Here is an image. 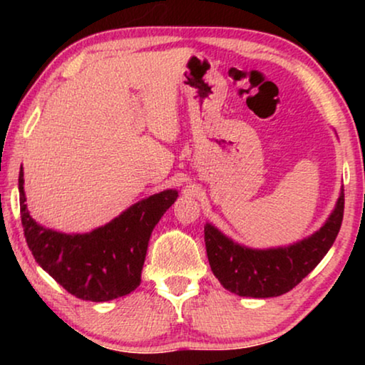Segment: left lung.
<instances>
[{
    "label": "left lung",
    "instance_id": "left-lung-1",
    "mask_svg": "<svg viewBox=\"0 0 365 365\" xmlns=\"http://www.w3.org/2000/svg\"><path fill=\"white\" fill-rule=\"evenodd\" d=\"M344 217V187L334 211L321 229L281 247L242 246L211 222L204 226L209 266L224 289L242 297H277L296 287L326 256L336 241Z\"/></svg>",
    "mask_w": 365,
    "mask_h": 365
}]
</instances>
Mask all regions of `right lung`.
<instances>
[{
    "label": "right lung",
    "instance_id": "add662e5",
    "mask_svg": "<svg viewBox=\"0 0 365 365\" xmlns=\"http://www.w3.org/2000/svg\"><path fill=\"white\" fill-rule=\"evenodd\" d=\"M19 171V207L29 251L36 262L69 294L83 301L106 302L141 284L151 232L178 199L176 189L141 199L113 221L84 234L44 227L29 216Z\"/></svg>",
    "mask_w": 365,
    "mask_h": 365
}]
</instances>
